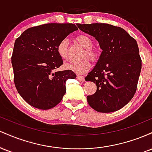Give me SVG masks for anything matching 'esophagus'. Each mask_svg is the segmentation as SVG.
<instances>
[{
	"label": "esophagus",
	"instance_id": "esophagus-1",
	"mask_svg": "<svg viewBox=\"0 0 152 152\" xmlns=\"http://www.w3.org/2000/svg\"><path fill=\"white\" fill-rule=\"evenodd\" d=\"M77 79L79 81L85 82V78H84V76H77Z\"/></svg>",
	"mask_w": 152,
	"mask_h": 152
}]
</instances>
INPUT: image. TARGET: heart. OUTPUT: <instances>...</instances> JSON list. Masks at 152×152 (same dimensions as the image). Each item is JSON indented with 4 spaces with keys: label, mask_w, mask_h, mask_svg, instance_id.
Returning a JSON list of instances; mask_svg holds the SVG:
<instances>
[{
    "label": "heart",
    "mask_w": 152,
    "mask_h": 152,
    "mask_svg": "<svg viewBox=\"0 0 152 152\" xmlns=\"http://www.w3.org/2000/svg\"><path fill=\"white\" fill-rule=\"evenodd\" d=\"M76 39L78 43L85 48L83 54V58L87 56L93 61H95L99 58V50L93 47L94 41L89 36L85 34H81L76 36ZM68 44H69V41L67 38H64L58 43L56 46L57 53L59 56L63 59L67 58ZM65 66L69 70L74 71L76 74H84L89 70L91 66V63L89 59L86 58L79 62L69 63V64H66Z\"/></svg>",
    "instance_id": "1"
}]
</instances>
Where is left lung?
Listing matches in <instances>:
<instances>
[{"label":"left lung","mask_w":152,"mask_h":152,"mask_svg":"<svg viewBox=\"0 0 152 152\" xmlns=\"http://www.w3.org/2000/svg\"><path fill=\"white\" fill-rule=\"evenodd\" d=\"M80 30L94 36L102 49L94 69L85 78L96 85L87 96L91 107L102 113L114 112L133 98L142 69L137 41L121 27L107 23H77Z\"/></svg>","instance_id":"8db88e82"}]
</instances>
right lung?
Returning <instances> with one entry per match:
<instances>
[{
	"instance_id": "1",
	"label": "right lung",
	"mask_w": 152,
	"mask_h": 152,
	"mask_svg": "<svg viewBox=\"0 0 152 152\" xmlns=\"http://www.w3.org/2000/svg\"><path fill=\"white\" fill-rule=\"evenodd\" d=\"M76 30L73 23H47L29 28L16 38L11 56L14 83L31 106L43 110L56 106L66 93V81L76 78L71 70H54L63 64L57 45Z\"/></svg>"
}]
</instances>
